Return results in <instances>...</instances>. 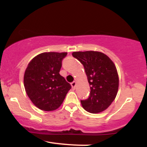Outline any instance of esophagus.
Segmentation results:
<instances>
[{"instance_id": "obj_1", "label": "esophagus", "mask_w": 147, "mask_h": 147, "mask_svg": "<svg viewBox=\"0 0 147 147\" xmlns=\"http://www.w3.org/2000/svg\"><path fill=\"white\" fill-rule=\"evenodd\" d=\"M76 84H77V83H76L75 82H72L71 83V86H72V88L73 89H75V86H76Z\"/></svg>"}]
</instances>
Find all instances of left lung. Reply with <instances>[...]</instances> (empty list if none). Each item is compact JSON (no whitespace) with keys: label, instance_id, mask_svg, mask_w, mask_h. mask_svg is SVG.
<instances>
[{"label":"left lung","instance_id":"obj_1","mask_svg":"<svg viewBox=\"0 0 147 147\" xmlns=\"http://www.w3.org/2000/svg\"><path fill=\"white\" fill-rule=\"evenodd\" d=\"M72 56L84 65L90 92L81 100L82 107L90 113H99L112 104L117 95L119 77L117 69L107 55L97 51L74 52Z\"/></svg>","mask_w":147,"mask_h":147}]
</instances>
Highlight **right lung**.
<instances>
[{"label":"right lung","instance_id":"obj_1","mask_svg":"<svg viewBox=\"0 0 147 147\" xmlns=\"http://www.w3.org/2000/svg\"><path fill=\"white\" fill-rule=\"evenodd\" d=\"M67 52H43L30 61L24 74V86L32 102L42 111H52L63 103L71 88L60 75Z\"/></svg>","mask_w":147,"mask_h":147}]
</instances>
